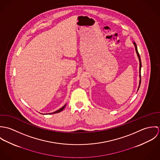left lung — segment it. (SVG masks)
Instances as JSON below:
<instances>
[{
    "label": "left lung",
    "instance_id": "left-lung-1",
    "mask_svg": "<svg viewBox=\"0 0 160 160\" xmlns=\"http://www.w3.org/2000/svg\"><path fill=\"white\" fill-rule=\"evenodd\" d=\"M134 45L135 46V48H136V53H137V57L138 58V60H139V62H140V67H139V72H140V74H139V77H140V81H139V86H138V90L140 88V83H141V74H140V72H141V67H142V63H141V60H140V55L138 52V50H137V47L136 44L135 42H133Z\"/></svg>",
    "mask_w": 160,
    "mask_h": 160
}]
</instances>
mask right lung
I'll return each mask as SVG.
<instances>
[{"label":"right lung","instance_id":"1","mask_svg":"<svg viewBox=\"0 0 160 160\" xmlns=\"http://www.w3.org/2000/svg\"><path fill=\"white\" fill-rule=\"evenodd\" d=\"M66 105H67L65 104V105H64L63 107H62L61 108H60V109H59V110H58L57 111H55V112H54L53 113H48V114H54V113H60V112H62V110H63V109H64V108H65ZM47 114H48V113H47Z\"/></svg>","mask_w":160,"mask_h":160}]
</instances>
